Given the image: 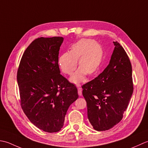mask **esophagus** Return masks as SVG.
<instances>
[{
    "label": "esophagus",
    "instance_id": "esophagus-1",
    "mask_svg": "<svg viewBox=\"0 0 148 148\" xmlns=\"http://www.w3.org/2000/svg\"><path fill=\"white\" fill-rule=\"evenodd\" d=\"M78 94L79 96H82V89L80 87H78Z\"/></svg>",
    "mask_w": 148,
    "mask_h": 148
}]
</instances>
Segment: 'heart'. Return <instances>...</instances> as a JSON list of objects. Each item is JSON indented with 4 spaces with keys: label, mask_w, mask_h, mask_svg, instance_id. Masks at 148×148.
I'll return each instance as SVG.
<instances>
[{
    "label": "heart",
    "mask_w": 148,
    "mask_h": 148,
    "mask_svg": "<svg viewBox=\"0 0 148 148\" xmlns=\"http://www.w3.org/2000/svg\"><path fill=\"white\" fill-rule=\"evenodd\" d=\"M103 58V50L99 44L89 39L81 40L72 45L69 52L62 53L58 62L62 71L70 75L77 68L78 61L80 68L70 78L75 84L86 81V75H92L100 66Z\"/></svg>",
    "instance_id": "b5f03b06"
}]
</instances>
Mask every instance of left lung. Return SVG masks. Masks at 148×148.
<instances>
[{
	"label": "left lung",
	"instance_id": "8db88e82",
	"mask_svg": "<svg viewBox=\"0 0 148 148\" xmlns=\"http://www.w3.org/2000/svg\"><path fill=\"white\" fill-rule=\"evenodd\" d=\"M113 43L115 48L109 64L82 87L88 119L97 131L108 130L121 121L134 91L129 57L118 42Z\"/></svg>",
	"mask_w": 148,
	"mask_h": 148
}]
</instances>
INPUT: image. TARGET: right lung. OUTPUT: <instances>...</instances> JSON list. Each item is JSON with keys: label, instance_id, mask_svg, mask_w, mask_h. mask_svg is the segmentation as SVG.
Masks as SVG:
<instances>
[{"label": "right lung", "instance_id": "add662e5", "mask_svg": "<svg viewBox=\"0 0 148 148\" xmlns=\"http://www.w3.org/2000/svg\"><path fill=\"white\" fill-rule=\"evenodd\" d=\"M64 38H38L27 48L17 72L20 104L33 125L53 133L61 130L77 88L61 75L59 51Z\"/></svg>", "mask_w": 148, "mask_h": 148}]
</instances>
